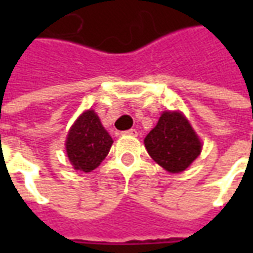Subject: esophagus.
I'll use <instances>...</instances> for the list:
<instances>
[{
	"instance_id": "esophagus-1",
	"label": "esophagus",
	"mask_w": 253,
	"mask_h": 253,
	"mask_svg": "<svg viewBox=\"0 0 253 253\" xmlns=\"http://www.w3.org/2000/svg\"><path fill=\"white\" fill-rule=\"evenodd\" d=\"M123 135H131V137H137V130L135 128H130V130H127V131L122 132Z\"/></svg>"
}]
</instances>
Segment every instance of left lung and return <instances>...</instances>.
Instances as JSON below:
<instances>
[{"label": "left lung", "instance_id": "left-lung-1", "mask_svg": "<svg viewBox=\"0 0 253 253\" xmlns=\"http://www.w3.org/2000/svg\"><path fill=\"white\" fill-rule=\"evenodd\" d=\"M145 148L164 169L179 173L201 154L202 143L180 112H164L145 138Z\"/></svg>", "mask_w": 253, "mask_h": 253}]
</instances>
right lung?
<instances>
[{
	"mask_svg": "<svg viewBox=\"0 0 253 253\" xmlns=\"http://www.w3.org/2000/svg\"><path fill=\"white\" fill-rule=\"evenodd\" d=\"M112 142L99 116L89 110L78 118L67 134V157L74 169L90 172L107 157Z\"/></svg>",
	"mask_w": 253,
	"mask_h": 253,
	"instance_id": "1",
	"label": "right lung"
}]
</instances>
